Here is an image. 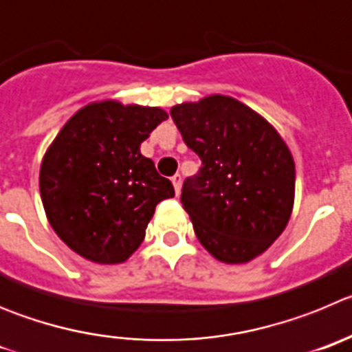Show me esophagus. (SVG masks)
Returning <instances> with one entry per match:
<instances>
[{
	"label": "esophagus",
	"mask_w": 352,
	"mask_h": 352,
	"mask_svg": "<svg viewBox=\"0 0 352 352\" xmlns=\"http://www.w3.org/2000/svg\"><path fill=\"white\" fill-rule=\"evenodd\" d=\"M172 184H173V189H175V195L179 196L180 188H182V177H180L179 173H175V175L172 177Z\"/></svg>",
	"instance_id": "34e87169"
}]
</instances>
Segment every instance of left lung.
Returning <instances> with one entry per match:
<instances>
[{
	"mask_svg": "<svg viewBox=\"0 0 352 352\" xmlns=\"http://www.w3.org/2000/svg\"><path fill=\"white\" fill-rule=\"evenodd\" d=\"M170 113L201 160L180 196L199 243L228 265L252 261L289 223L296 177L289 147L265 117L224 94Z\"/></svg>",
	"mask_w": 352,
	"mask_h": 352,
	"instance_id": "1",
	"label": "left lung"
}]
</instances>
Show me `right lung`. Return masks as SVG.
Masks as SVG:
<instances>
[{
    "label": "right lung",
    "mask_w": 352,
    "mask_h": 352,
    "mask_svg": "<svg viewBox=\"0 0 352 352\" xmlns=\"http://www.w3.org/2000/svg\"><path fill=\"white\" fill-rule=\"evenodd\" d=\"M168 119L160 107L103 100L69 117L40 166V196L59 239L100 265L124 263L145 239L156 205L175 196L140 145Z\"/></svg>",
    "instance_id": "1"
}]
</instances>
